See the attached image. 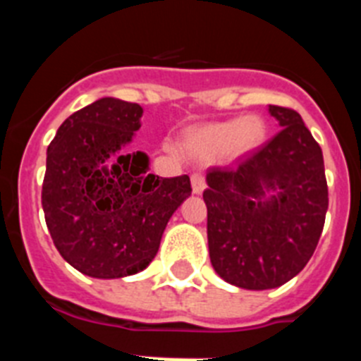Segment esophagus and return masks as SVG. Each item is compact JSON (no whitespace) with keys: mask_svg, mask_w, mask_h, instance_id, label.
<instances>
[{"mask_svg":"<svg viewBox=\"0 0 361 361\" xmlns=\"http://www.w3.org/2000/svg\"><path fill=\"white\" fill-rule=\"evenodd\" d=\"M191 188H193V193H202L204 188H206V177L200 171H195V173H191Z\"/></svg>","mask_w":361,"mask_h":361,"instance_id":"34e87169","label":"esophagus"}]
</instances>
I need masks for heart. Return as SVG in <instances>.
<instances>
[{
	"mask_svg": "<svg viewBox=\"0 0 361 361\" xmlns=\"http://www.w3.org/2000/svg\"><path fill=\"white\" fill-rule=\"evenodd\" d=\"M266 135V124L258 116L242 117L240 121L206 124L191 132L186 139V149L197 157H215L226 153L229 157H240L253 152Z\"/></svg>",
	"mask_w": 361,
	"mask_h": 361,
	"instance_id": "1",
	"label": "heart"
}]
</instances>
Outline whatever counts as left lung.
I'll list each match as a JSON object with an SVG mask.
<instances>
[{
    "mask_svg": "<svg viewBox=\"0 0 361 361\" xmlns=\"http://www.w3.org/2000/svg\"><path fill=\"white\" fill-rule=\"evenodd\" d=\"M280 132L229 166L209 168L208 245L220 279L279 288L304 269L329 206L322 148L298 111L269 104Z\"/></svg>",
    "mask_w": 361,
    "mask_h": 361,
    "instance_id": "1",
    "label": "left lung"
}]
</instances>
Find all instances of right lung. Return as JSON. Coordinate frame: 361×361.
Masks as SVG:
<instances>
[{
	"label": "right lung",
	"mask_w": 361,
	"mask_h": 361,
	"mask_svg": "<svg viewBox=\"0 0 361 361\" xmlns=\"http://www.w3.org/2000/svg\"><path fill=\"white\" fill-rule=\"evenodd\" d=\"M141 117L137 103L99 99L72 114L47 149V228L82 275L123 279L146 269L170 216L191 195L188 175L157 177L148 173L146 153L121 155Z\"/></svg>",
	"instance_id": "1"
}]
</instances>
